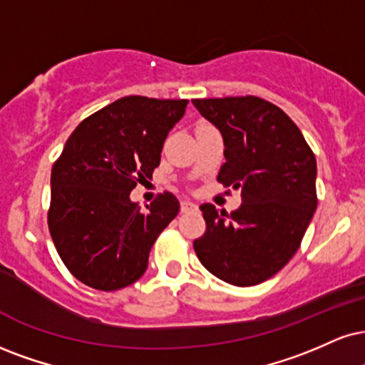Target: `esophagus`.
I'll use <instances>...</instances> for the list:
<instances>
[{
    "mask_svg": "<svg viewBox=\"0 0 365 365\" xmlns=\"http://www.w3.org/2000/svg\"><path fill=\"white\" fill-rule=\"evenodd\" d=\"M197 206L195 203H191V201H181V211L182 213H187V211H195Z\"/></svg>",
    "mask_w": 365,
    "mask_h": 365,
    "instance_id": "obj_1",
    "label": "esophagus"
}]
</instances>
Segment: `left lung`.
<instances>
[{
	"label": "left lung",
	"instance_id": "1",
	"mask_svg": "<svg viewBox=\"0 0 365 365\" xmlns=\"http://www.w3.org/2000/svg\"><path fill=\"white\" fill-rule=\"evenodd\" d=\"M225 142L218 182L242 187L227 213L203 203L206 230L192 242L200 262L233 286L267 281L299 249L317 210V159L281 108L259 96L192 100Z\"/></svg>",
	"mask_w": 365,
	"mask_h": 365
}]
</instances>
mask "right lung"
Segmentation results:
<instances>
[{
	"label": "right lung",
	"mask_w": 365,
	"mask_h": 365,
	"mask_svg": "<svg viewBox=\"0 0 365 365\" xmlns=\"http://www.w3.org/2000/svg\"><path fill=\"white\" fill-rule=\"evenodd\" d=\"M186 106L187 100L120 98L81 121L53 162L48 230L62 262L86 286L116 291L145 272L179 201L164 191L142 211L130 192L152 178Z\"/></svg>",
	"instance_id": "right-lung-1"
}]
</instances>
